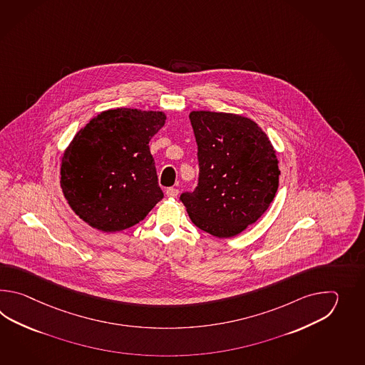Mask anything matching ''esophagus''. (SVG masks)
<instances>
[{"mask_svg":"<svg viewBox=\"0 0 365 365\" xmlns=\"http://www.w3.org/2000/svg\"><path fill=\"white\" fill-rule=\"evenodd\" d=\"M165 194H167V197H178V194H179V189L176 187V186H171V187H167V190H165Z\"/></svg>","mask_w":365,"mask_h":365,"instance_id":"34e87169","label":"esophagus"}]
</instances>
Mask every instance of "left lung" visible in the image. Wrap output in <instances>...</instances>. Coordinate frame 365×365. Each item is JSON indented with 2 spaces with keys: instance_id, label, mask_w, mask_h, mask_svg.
<instances>
[{
  "instance_id": "1",
  "label": "left lung",
  "mask_w": 365,
  "mask_h": 365,
  "mask_svg": "<svg viewBox=\"0 0 365 365\" xmlns=\"http://www.w3.org/2000/svg\"><path fill=\"white\" fill-rule=\"evenodd\" d=\"M198 148V184L184 192L194 225L220 239L253 225L279 185L278 159L261 128L247 117L209 110L190 115Z\"/></svg>"
}]
</instances>
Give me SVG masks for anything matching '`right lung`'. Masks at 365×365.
I'll list each match as a JSON object with an SVG mask.
<instances>
[{
	"label": "right lung",
	"mask_w": 365,
	"mask_h": 365,
	"mask_svg": "<svg viewBox=\"0 0 365 365\" xmlns=\"http://www.w3.org/2000/svg\"><path fill=\"white\" fill-rule=\"evenodd\" d=\"M164 123L163 112L109 109L76 134L62 156L61 187L87 225L123 231L163 198L148 142Z\"/></svg>",
	"instance_id": "right-lung-1"
}]
</instances>
